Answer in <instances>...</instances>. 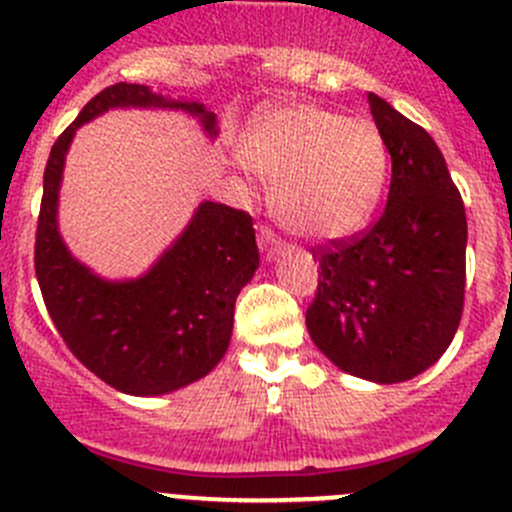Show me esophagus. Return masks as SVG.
<instances>
[{
    "mask_svg": "<svg viewBox=\"0 0 512 512\" xmlns=\"http://www.w3.org/2000/svg\"><path fill=\"white\" fill-rule=\"evenodd\" d=\"M257 245H260V250L265 252V257H272L277 250H280L282 242L270 225H260L257 227Z\"/></svg>",
    "mask_w": 512,
    "mask_h": 512,
    "instance_id": "esophagus-1",
    "label": "esophagus"
}]
</instances>
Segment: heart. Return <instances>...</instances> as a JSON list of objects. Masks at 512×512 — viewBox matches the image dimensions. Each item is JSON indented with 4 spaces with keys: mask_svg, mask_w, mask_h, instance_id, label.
Segmentation results:
<instances>
[{
    "mask_svg": "<svg viewBox=\"0 0 512 512\" xmlns=\"http://www.w3.org/2000/svg\"><path fill=\"white\" fill-rule=\"evenodd\" d=\"M240 160L275 182L272 207L280 222L310 240L365 225L388 180V147L377 124L315 104H287L252 119Z\"/></svg>",
    "mask_w": 512,
    "mask_h": 512,
    "instance_id": "b5f03b06",
    "label": "heart"
}]
</instances>
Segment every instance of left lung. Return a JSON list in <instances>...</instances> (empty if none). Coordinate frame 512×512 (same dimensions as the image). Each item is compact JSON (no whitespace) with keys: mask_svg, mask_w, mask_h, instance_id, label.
<instances>
[{"mask_svg":"<svg viewBox=\"0 0 512 512\" xmlns=\"http://www.w3.org/2000/svg\"><path fill=\"white\" fill-rule=\"evenodd\" d=\"M393 162L388 205L367 230L312 247L317 292L305 312L315 345L350 375L403 382L433 365L463 317V197L433 137L367 94Z\"/></svg>","mask_w":512,"mask_h":512,"instance_id":"left-lung-1","label":"left lung"}]
</instances>
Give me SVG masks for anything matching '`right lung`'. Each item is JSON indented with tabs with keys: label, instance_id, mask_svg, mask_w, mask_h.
I'll list each match as a JSON object with an SVG mask.
<instances>
[{
	"label": "right lung",
	"instance_id": "add662e5",
	"mask_svg": "<svg viewBox=\"0 0 512 512\" xmlns=\"http://www.w3.org/2000/svg\"><path fill=\"white\" fill-rule=\"evenodd\" d=\"M152 104L190 109L217 132L202 104L167 102L145 84L104 87L52 145L34 242V272L57 332L87 370L127 395L172 393L205 377L230 345L235 300L260 265L252 217L220 202H202L140 280H99L69 255L57 232V192L74 132L109 107Z\"/></svg>",
	"mask_w": 512,
	"mask_h": 512
}]
</instances>
